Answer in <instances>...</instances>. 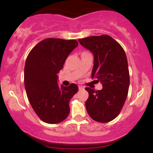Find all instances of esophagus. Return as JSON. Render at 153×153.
I'll list each match as a JSON object with an SVG mask.
<instances>
[{"mask_svg":"<svg viewBox=\"0 0 153 153\" xmlns=\"http://www.w3.org/2000/svg\"><path fill=\"white\" fill-rule=\"evenodd\" d=\"M78 89H79V90H83V89H84V87L83 86H78Z\"/></svg>","mask_w":153,"mask_h":153,"instance_id":"esophagus-1","label":"esophagus"}]
</instances>
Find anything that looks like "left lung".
Instances as JSON below:
<instances>
[{
  "mask_svg": "<svg viewBox=\"0 0 153 153\" xmlns=\"http://www.w3.org/2000/svg\"><path fill=\"white\" fill-rule=\"evenodd\" d=\"M94 55L92 77L101 83V90L89 87L86 109L91 118L106 123L115 119L123 108L128 95L129 73L127 58L122 47L107 35L78 39Z\"/></svg>",
  "mask_w": 153,
  "mask_h": 153,
  "instance_id": "left-lung-1",
  "label": "left lung"
}]
</instances>
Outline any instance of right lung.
I'll list each match as a JSON object with an SVG mask.
<instances>
[{"mask_svg":"<svg viewBox=\"0 0 153 153\" xmlns=\"http://www.w3.org/2000/svg\"><path fill=\"white\" fill-rule=\"evenodd\" d=\"M78 45L76 40L47 38L29 53L24 67V86L29 103L40 119L58 124L69 115V101L78 85L58 84V73L70 52Z\"/></svg>","mask_w":153,"mask_h":153,"instance_id":"1","label":"right lung"}]
</instances>
